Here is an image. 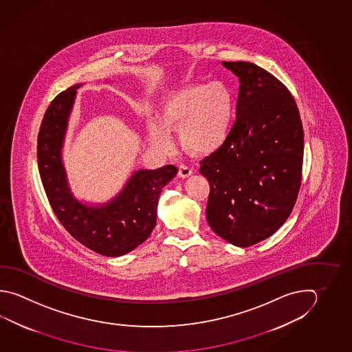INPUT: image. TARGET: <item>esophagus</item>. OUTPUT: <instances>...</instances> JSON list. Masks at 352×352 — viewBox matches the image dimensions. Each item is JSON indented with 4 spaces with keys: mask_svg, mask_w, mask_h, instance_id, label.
Segmentation results:
<instances>
[{
    "mask_svg": "<svg viewBox=\"0 0 352 352\" xmlns=\"http://www.w3.org/2000/svg\"><path fill=\"white\" fill-rule=\"evenodd\" d=\"M192 168H189L188 166L184 164H180L179 166V177L180 178H188L192 175Z\"/></svg>",
    "mask_w": 352,
    "mask_h": 352,
    "instance_id": "esophagus-1",
    "label": "esophagus"
}]
</instances>
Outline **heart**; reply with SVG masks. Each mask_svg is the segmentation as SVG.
<instances>
[{"label": "heart", "mask_w": 352, "mask_h": 352, "mask_svg": "<svg viewBox=\"0 0 352 352\" xmlns=\"http://www.w3.org/2000/svg\"><path fill=\"white\" fill-rule=\"evenodd\" d=\"M234 98L230 89L220 83L182 87L166 97L160 122L148 126L153 146L163 152L174 146L173 131H180V143L186 151L208 155L224 144L230 131Z\"/></svg>", "instance_id": "1"}]
</instances>
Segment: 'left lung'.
<instances>
[{
	"label": "left lung",
	"instance_id": "8db88e82",
	"mask_svg": "<svg viewBox=\"0 0 352 352\" xmlns=\"http://www.w3.org/2000/svg\"><path fill=\"white\" fill-rule=\"evenodd\" d=\"M239 78L236 120L217 152L201 160L210 192L206 220L232 245L272 236L298 198L304 131L295 100L278 78L250 62H221Z\"/></svg>",
	"mask_w": 352,
	"mask_h": 352
}]
</instances>
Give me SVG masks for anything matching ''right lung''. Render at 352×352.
<instances>
[{
    "mask_svg": "<svg viewBox=\"0 0 352 352\" xmlns=\"http://www.w3.org/2000/svg\"><path fill=\"white\" fill-rule=\"evenodd\" d=\"M69 87L47 108L37 138V162L47 198L60 224L82 245L104 256H122L144 243L157 224L162 189L178 169L135 170L116 197L104 204H87L69 188L62 149L77 89Z\"/></svg>",
    "mask_w": 352,
    "mask_h": 352,
    "instance_id": "1",
    "label": "right lung"
}]
</instances>
